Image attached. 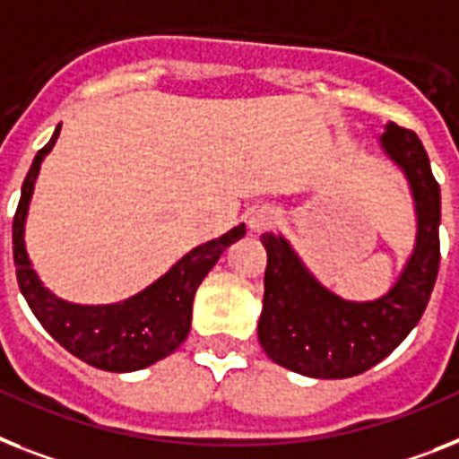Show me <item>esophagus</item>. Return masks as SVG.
I'll use <instances>...</instances> for the list:
<instances>
[{
	"label": "esophagus",
	"mask_w": 459,
	"mask_h": 459,
	"mask_svg": "<svg viewBox=\"0 0 459 459\" xmlns=\"http://www.w3.org/2000/svg\"><path fill=\"white\" fill-rule=\"evenodd\" d=\"M276 221H279V215H276L274 208L260 206L251 213V221H248V225H251L253 232H264V230L274 227Z\"/></svg>",
	"instance_id": "esophagus-1"
}]
</instances>
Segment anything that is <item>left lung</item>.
I'll list each match as a JSON object with an SVG mask.
<instances>
[{
	"instance_id": "left-lung-1",
	"label": "left lung",
	"mask_w": 459,
	"mask_h": 459,
	"mask_svg": "<svg viewBox=\"0 0 459 459\" xmlns=\"http://www.w3.org/2000/svg\"><path fill=\"white\" fill-rule=\"evenodd\" d=\"M382 147L406 173L418 211L415 251L387 295L370 302L342 300L302 267L286 238L260 237L267 270L257 338L283 368L324 380L366 373L389 357L425 314L441 263V189L411 128L387 124Z\"/></svg>"
}]
</instances>
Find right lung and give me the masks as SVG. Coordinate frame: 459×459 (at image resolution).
<instances>
[{
    "instance_id": "1",
    "label": "right lung",
    "mask_w": 459,
    "mask_h": 459,
    "mask_svg": "<svg viewBox=\"0 0 459 459\" xmlns=\"http://www.w3.org/2000/svg\"><path fill=\"white\" fill-rule=\"evenodd\" d=\"M58 134L60 126L34 157L13 215V263H16L21 293L48 335L93 368L109 370V373L147 368L159 359L173 354L185 342L192 325V302L199 283L221 260L227 246L244 237L246 227L238 225L221 238L196 246L195 251L178 260L152 286H147L145 290L124 302L84 307L60 300L48 293L37 279L22 238L34 180L39 176L44 157L56 145Z\"/></svg>"
}]
</instances>
